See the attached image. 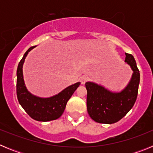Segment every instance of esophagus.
Wrapping results in <instances>:
<instances>
[{
    "mask_svg": "<svg viewBox=\"0 0 153 153\" xmlns=\"http://www.w3.org/2000/svg\"><path fill=\"white\" fill-rule=\"evenodd\" d=\"M79 80H80L81 84L83 85L86 83V81L88 80V77H87V76H81L80 79H79Z\"/></svg>",
    "mask_w": 153,
    "mask_h": 153,
    "instance_id": "1",
    "label": "esophagus"
}]
</instances>
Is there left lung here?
Instances as JSON below:
<instances>
[{
  "mask_svg": "<svg viewBox=\"0 0 153 153\" xmlns=\"http://www.w3.org/2000/svg\"><path fill=\"white\" fill-rule=\"evenodd\" d=\"M125 62L133 71L123 90L112 92L93 82H86V106L90 117L95 122L112 124L118 122L134 105L138 95L140 74L133 56L126 53Z\"/></svg>",
  "mask_w": 153,
  "mask_h": 153,
  "instance_id": "8db88e82",
  "label": "left lung"
}]
</instances>
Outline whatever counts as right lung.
<instances>
[{"label": "right lung", "instance_id": "1", "mask_svg": "<svg viewBox=\"0 0 153 153\" xmlns=\"http://www.w3.org/2000/svg\"><path fill=\"white\" fill-rule=\"evenodd\" d=\"M35 47L27 51L20 61L17 70V96L19 103L30 117L36 121L47 122L60 118L64 111L67 101L77 89L80 83L67 86L61 92L47 98L33 95L25 86L23 75V65L28 53Z\"/></svg>", "mask_w": 153, "mask_h": 153}]
</instances>
